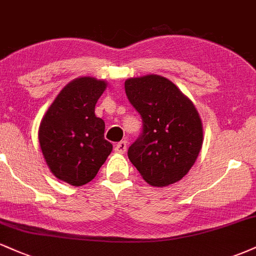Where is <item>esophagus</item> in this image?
Here are the masks:
<instances>
[{
    "instance_id": "1",
    "label": "esophagus",
    "mask_w": 256,
    "mask_h": 256,
    "mask_svg": "<svg viewBox=\"0 0 256 256\" xmlns=\"http://www.w3.org/2000/svg\"><path fill=\"white\" fill-rule=\"evenodd\" d=\"M114 149H116V152H119V154H125L126 150H128V140H122V142L116 143Z\"/></svg>"
}]
</instances>
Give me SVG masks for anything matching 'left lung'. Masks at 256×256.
<instances>
[{
    "label": "left lung",
    "instance_id": "8db88e82",
    "mask_svg": "<svg viewBox=\"0 0 256 256\" xmlns=\"http://www.w3.org/2000/svg\"><path fill=\"white\" fill-rule=\"evenodd\" d=\"M128 101L143 120V132L128 155L152 186L179 182L195 164L204 143V126L192 101L158 74L125 80Z\"/></svg>",
    "mask_w": 256,
    "mask_h": 256
}]
</instances>
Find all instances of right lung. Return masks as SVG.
<instances>
[{"instance_id": "obj_1", "label": "right lung", "mask_w": 256, "mask_h": 256, "mask_svg": "<svg viewBox=\"0 0 256 256\" xmlns=\"http://www.w3.org/2000/svg\"><path fill=\"white\" fill-rule=\"evenodd\" d=\"M107 82L79 77L58 92L40 120L38 140L52 174L73 186L89 183L113 146L104 140V122L95 104Z\"/></svg>"}]
</instances>
